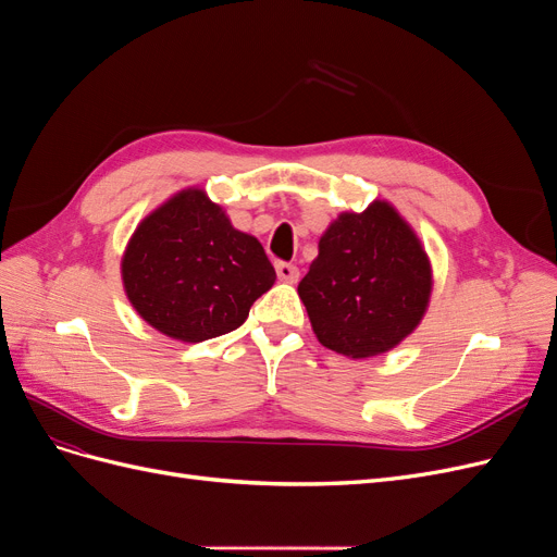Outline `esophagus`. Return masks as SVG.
Wrapping results in <instances>:
<instances>
[{
  "mask_svg": "<svg viewBox=\"0 0 557 557\" xmlns=\"http://www.w3.org/2000/svg\"><path fill=\"white\" fill-rule=\"evenodd\" d=\"M276 274L283 283H297L299 278V269L290 262H276Z\"/></svg>",
  "mask_w": 557,
  "mask_h": 557,
  "instance_id": "obj_1",
  "label": "esophagus"
}]
</instances>
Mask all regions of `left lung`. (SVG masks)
<instances>
[{
  "instance_id": "1",
  "label": "left lung",
  "mask_w": 557,
  "mask_h": 557,
  "mask_svg": "<svg viewBox=\"0 0 557 557\" xmlns=\"http://www.w3.org/2000/svg\"><path fill=\"white\" fill-rule=\"evenodd\" d=\"M297 293L320 344L348 358H372L423 320L432 267L409 223L376 199L325 230Z\"/></svg>"
}]
</instances>
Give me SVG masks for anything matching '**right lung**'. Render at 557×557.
Wrapping results in <instances>:
<instances>
[{
  "mask_svg": "<svg viewBox=\"0 0 557 557\" xmlns=\"http://www.w3.org/2000/svg\"><path fill=\"white\" fill-rule=\"evenodd\" d=\"M123 285L137 313L178 342H207L244 325L276 272L262 244L234 230L205 190L164 201L134 230Z\"/></svg>",
  "mask_w": 557,
  "mask_h": 557,
  "instance_id": "1",
  "label": "right lung"
}]
</instances>
